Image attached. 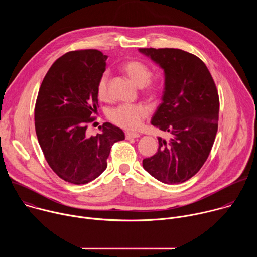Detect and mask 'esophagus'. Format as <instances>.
<instances>
[{
    "label": "esophagus",
    "mask_w": 257,
    "mask_h": 257,
    "mask_svg": "<svg viewBox=\"0 0 257 257\" xmlns=\"http://www.w3.org/2000/svg\"><path fill=\"white\" fill-rule=\"evenodd\" d=\"M140 134L137 133V132H130V131H127L125 132V137L126 139H131V138H137L139 137Z\"/></svg>",
    "instance_id": "esophagus-1"
}]
</instances>
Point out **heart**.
Instances as JSON below:
<instances>
[{
	"mask_svg": "<svg viewBox=\"0 0 257 257\" xmlns=\"http://www.w3.org/2000/svg\"><path fill=\"white\" fill-rule=\"evenodd\" d=\"M122 70L140 86L141 91L146 96H155L160 90V84L154 78L151 68L139 60H130L122 65ZM109 73L103 72L96 83V94L99 99L108 98ZM149 108L142 103H124L108 111L107 118L115 125L129 130H135L141 126L143 120L149 116Z\"/></svg>",
	"mask_w": 257,
	"mask_h": 257,
	"instance_id": "b5f03b06",
	"label": "heart"
}]
</instances>
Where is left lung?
Masks as SVG:
<instances>
[{"mask_svg": "<svg viewBox=\"0 0 257 257\" xmlns=\"http://www.w3.org/2000/svg\"><path fill=\"white\" fill-rule=\"evenodd\" d=\"M165 71L163 102L152 124L169 132L159 138L156 155L142 165L157 180L180 184L192 178L207 160L217 132L219 98L206 65L179 49H139Z\"/></svg>", "mask_w": 257, "mask_h": 257, "instance_id": "8db88e82", "label": "left lung"}]
</instances>
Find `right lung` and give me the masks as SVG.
<instances>
[{"label":"right lung","instance_id":"add662e5","mask_svg":"<svg viewBox=\"0 0 257 257\" xmlns=\"http://www.w3.org/2000/svg\"><path fill=\"white\" fill-rule=\"evenodd\" d=\"M101 52L93 49L68 52L51 66L34 106V125L41 149L51 169L72 184H86L107 165L115 142L124 132L103 123L100 133L86 135L95 120L96 83L105 70Z\"/></svg>","mask_w":257,"mask_h":257}]
</instances>
